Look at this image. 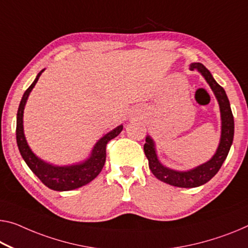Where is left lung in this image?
<instances>
[{
  "instance_id": "obj_1",
  "label": "left lung",
  "mask_w": 248,
  "mask_h": 248,
  "mask_svg": "<svg viewBox=\"0 0 248 248\" xmlns=\"http://www.w3.org/2000/svg\"><path fill=\"white\" fill-rule=\"evenodd\" d=\"M189 70L197 71L203 76L218 102L220 112V139L215 154L207 162L194 169L177 170L165 166L159 161L155 142L150 135L146 136V143L144 144V153L148 159V166L154 176L166 184L184 188L197 187L212 180L226 159L234 139V117L225 90L215 81L211 72L203 64L192 63L189 65Z\"/></svg>"
}]
</instances>
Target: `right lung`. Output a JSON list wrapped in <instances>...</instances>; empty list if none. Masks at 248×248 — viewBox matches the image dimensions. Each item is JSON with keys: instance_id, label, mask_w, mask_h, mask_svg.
I'll list each match as a JSON object with an SVG mask.
<instances>
[{"instance_id": "add662e5", "label": "right lung", "mask_w": 248, "mask_h": 248, "mask_svg": "<svg viewBox=\"0 0 248 248\" xmlns=\"http://www.w3.org/2000/svg\"><path fill=\"white\" fill-rule=\"evenodd\" d=\"M44 71L45 68L36 75L34 82L23 94L20 106H18L16 115V142L18 151H20L23 159L28 164L30 170L40 178L45 186L53 190H59V192L72 190L89 184L100 174L106 159V144L120 134L123 129V125H119L112 131L106 133L104 136H102L95 143L89 157L85 158L84 161L70 164V165H54V164L45 162L44 159L40 158L31 150L28 140L25 139L24 126H23V114H24L25 104L28 102L30 93L32 92L34 86L39 81L41 74Z\"/></svg>"}]
</instances>
